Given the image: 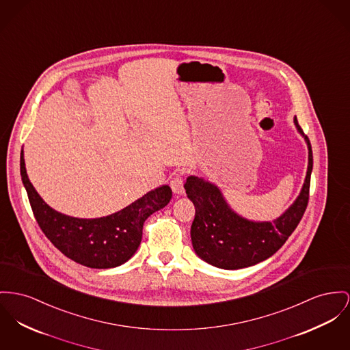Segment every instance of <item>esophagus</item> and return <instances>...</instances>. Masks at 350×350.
I'll use <instances>...</instances> for the list:
<instances>
[{
	"label": "esophagus",
	"instance_id": "34e87169",
	"mask_svg": "<svg viewBox=\"0 0 350 350\" xmlns=\"http://www.w3.org/2000/svg\"><path fill=\"white\" fill-rule=\"evenodd\" d=\"M185 180H183V178L180 176V175H176V176H174L172 178V180L170 182V186H171V189H172V192L175 193V195H182L183 192H185Z\"/></svg>",
	"mask_w": 350,
	"mask_h": 350
}]
</instances>
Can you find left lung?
I'll list each match as a JSON object with an SVG mask.
<instances>
[{
    "label": "left lung",
    "instance_id": "obj_1",
    "mask_svg": "<svg viewBox=\"0 0 350 350\" xmlns=\"http://www.w3.org/2000/svg\"><path fill=\"white\" fill-rule=\"evenodd\" d=\"M295 126L308 146V170L303 188L288 210L272 221H255L231 208L220 188L198 176H188L187 196L195 206L191 240L198 256L221 269H241L276 254L299 226L309 200L313 168L312 146L297 122Z\"/></svg>",
    "mask_w": 350,
    "mask_h": 350
}]
</instances>
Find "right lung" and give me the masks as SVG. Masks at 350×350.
Instances as JSON below:
<instances>
[{
	"mask_svg": "<svg viewBox=\"0 0 350 350\" xmlns=\"http://www.w3.org/2000/svg\"><path fill=\"white\" fill-rule=\"evenodd\" d=\"M21 178L33 213L42 232L65 256L89 268H116L130 260L142 241L143 223L165 207L172 196L164 185L148 191L138 200L116 213L79 219L53 210L30 183L21 151Z\"/></svg>",
	"mask_w": 350,
	"mask_h": 350,
	"instance_id": "obj_1",
	"label": "right lung"
}]
</instances>
